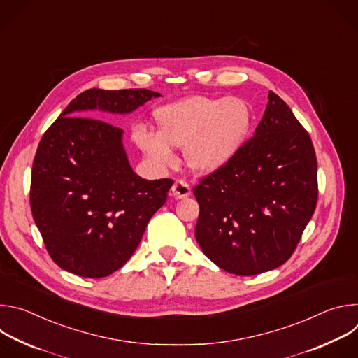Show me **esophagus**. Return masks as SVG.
<instances>
[{
	"mask_svg": "<svg viewBox=\"0 0 358 358\" xmlns=\"http://www.w3.org/2000/svg\"><path fill=\"white\" fill-rule=\"evenodd\" d=\"M171 191H173V196L177 198V199L187 198V196L191 195L189 184H187V182L182 181V180H177V181L174 182V185L171 187Z\"/></svg>",
	"mask_w": 358,
	"mask_h": 358,
	"instance_id": "esophagus-1",
	"label": "esophagus"
}]
</instances>
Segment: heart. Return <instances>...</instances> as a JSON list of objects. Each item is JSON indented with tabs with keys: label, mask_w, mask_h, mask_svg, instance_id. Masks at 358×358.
I'll return each mask as SVG.
<instances>
[{
	"label": "heart",
	"mask_w": 358,
	"mask_h": 358,
	"mask_svg": "<svg viewBox=\"0 0 358 358\" xmlns=\"http://www.w3.org/2000/svg\"><path fill=\"white\" fill-rule=\"evenodd\" d=\"M157 133L137 127L133 138L159 170L176 163L171 148H184L188 167L208 174L227 166L245 144L252 113L241 97L191 96L155 112Z\"/></svg>",
	"instance_id": "b5f03b06"
}]
</instances>
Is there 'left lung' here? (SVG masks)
I'll use <instances>...</instances> for the list:
<instances>
[{"mask_svg": "<svg viewBox=\"0 0 358 358\" xmlns=\"http://www.w3.org/2000/svg\"><path fill=\"white\" fill-rule=\"evenodd\" d=\"M261 123L238 155L194 187L195 238L221 269L253 276L283 265L317 203L309 133L272 90Z\"/></svg>", "mask_w": 358, "mask_h": 358, "instance_id": "left-lung-1", "label": "left lung"}]
</instances>
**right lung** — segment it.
I'll list each match as a JSON object with an SVG mask.
<instances>
[{"label": "right lung", "instance_id": "obj_1", "mask_svg": "<svg viewBox=\"0 0 358 358\" xmlns=\"http://www.w3.org/2000/svg\"><path fill=\"white\" fill-rule=\"evenodd\" d=\"M159 96L148 89H87L42 136L32 164L31 211L49 257L64 271L97 279L120 269L167 201L174 181L138 177L123 130L94 119L131 113Z\"/></svg>", "mask_w": 358, "mask_h": 358}]
</instances>
